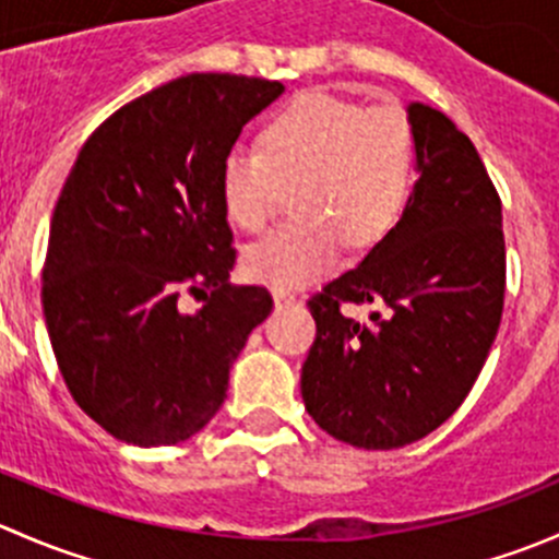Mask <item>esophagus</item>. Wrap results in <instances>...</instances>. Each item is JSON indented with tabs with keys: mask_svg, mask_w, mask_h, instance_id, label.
Wrapping results in <instances>:
<instances>
[{
	"mask_svg": "<svg viewBox=\"0 0 559 559\" xmlns=\"http://www.w3.org/2000/svg\"><path fill=\"white\" fill-rule=\"evenodd\" d=\"M273 297H275V306L278 308H289V306H297V302H300V297L292 295V292H284V289L275 292Z\"/></svg>",
	"mask_w": 559,
	"mask_h": 559,
	"instance_id": "34e87169",
	"label": "esophagus"
}]
</instances>
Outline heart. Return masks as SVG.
Returning <instances> with one entry per match:
<instances>
[{
  "mask_svg": "<svg viewBox=\"0 0 559 559\" xmlns=\"http://www.w3.org/2000/svg\"><path fill=\"white\" fill-rule=\"evenodd\" d=\"M414 186V129L400 107H365L337 94L289 99L218 167L229 222L248 235L270 227L292 189L289 224L251 246L243 270L278 289L306 286L341 264L343 246L365 251L403 218Z\"/></svg>",
  "mask_w": 559,
  "mask_h": 559,
  "instance_id": "1",
  "label": "heart"
}]
</instances>
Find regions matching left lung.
Masks as SVG:
<instances>
[{
	"mask_svg": "<svg viewBox=\"0 0 559 559\" xmlns=\"http://www.w3.org/2000/svg\"><path fill=\"white\" fill-rule=\"evenodd\" d=\"M419 180L397 227L308 300L316 341L302 400L357 449H400L441 427L489 357L506 297L500 194L476 145L443 112L408 107ZM384 299L359 325L340 308Z\"/></svg>",
	"mask_w": 559,
	"mask_h": 559,
	"instance_id": "8db88e82",
	"label": "left lung"
}]
</instances>
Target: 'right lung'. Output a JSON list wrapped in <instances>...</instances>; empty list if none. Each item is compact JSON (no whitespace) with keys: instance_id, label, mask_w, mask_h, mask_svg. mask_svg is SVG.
<instances>
[{"instance_id":"right-lung-1","label":"right lung","mask_w":559,"mask_h":559,"mask_svg":"<svg viewBox=\"0 0 559 559\" xmlns=\"http://www.w3.org/2000/svg\"><path fill=\"white\" fill-rule=\"evenodd\" d=\"M284 86L191 72L118 107L83 143L43 264V311L72 400L118 441L170 447L227 400L229 368L273 311L233 286L218 167ZM183 296L203 306L189 312Z\"/></svg>"}]
</instances>
